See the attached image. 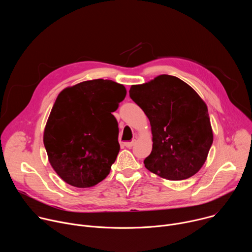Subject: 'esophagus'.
Instances as JSON below:
<instances>
[{
    "label": "esophagus",
    "instance_id": "obj_1",
    "mask_svg": "<svg viewBox=\"0 0 252 252\" xmlns=\"http://www.w3.org/2000/svg\"><path fill=\"white\" fill-rule=\"evenodd\" d=\"M124 145H125V147H126L127 149H130V148H132V147H133V145H134V141L132 140V141L125 142V143H124Z\"/></svg>",
    "mask_w": 252,
    "mask_h": 252
}]
</instances>
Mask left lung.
<instances>
[{
	"mask_svg": "<svg viewBox=\"0 0 252 252\" xmlns=\"http://www.w3.org/2000/svg\"><path fill=\"white\" fill-rule=\"evenodd\" d=\"M130 98L145 112L153 132V151L145 166L169 181L195 174L213 141L207 106L181 79L161 75L131 86Z\"/></svg>",
	"mask_w": 252,
	"mask_h": 252,
	"instance_id": "left-lung-1",
	"label": "left lung"
}]
</instances>
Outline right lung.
I'll return each instance as SVG.
<instances>
[{
  "instance_id": "right-lung-1",
  "label": "right lung",
  "mask_w": 252,
  "mask_h": 252,
  "mask_svg": "<svg viewBox=\"0 0 252 252\" xmlns=\"http://www.w3.org/2000/svg\"><path fill=\"white\" fill-rule=\"evenodd\" d=\"M126 94L123 85L101 79L60 93L45 128L44 145L63 182L91 188L110 173L120 152L119 125L112 113Z\"/></svg>"
}]
</instances>
